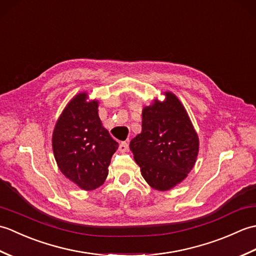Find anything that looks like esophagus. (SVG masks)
Masks as SVG:
<instances>
[{
	"instance_id": "34e87169",
	"label": "esophagus",
	"mask_w": 256,
	"mask_h": 256,
	"mask_svg": "<svg viewBox=\"0 0 256 256\" xmlns=\"http://www.w3.org/2000/svg\"><path fill=\"white\" fill-rule=\"evenodd\" d=\"M118 150H120V152H122V153H124V152H126L128 150V144L126 142H121V143H120Z\"/></svg>"
}]
</instances>
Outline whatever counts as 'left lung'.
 I'll return each instance as SVG.
<instances>
[{
    "mask_svg": "<svg viewBox=\"0 0 256 256\" xmlns=\"http://www.w3.org/2000/svg\"><path fill=\"white\" fill-rule=\"evenodd\" d=\"M165 96L164 102L155 100L143 108L142 133L130 143L143 178L160 192L187 177L199 150L198 135L180 101L170 92Z\"/></svg>",
    "mask_w": 256,
    "mask_h": 256,
    "instance_id": "1",
    "label": "left lung"
}]
</instances>
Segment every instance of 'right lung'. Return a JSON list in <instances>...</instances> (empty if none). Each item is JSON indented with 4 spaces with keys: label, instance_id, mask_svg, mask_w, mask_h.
I'll return each instance as SVG.
<instances>
[{
    "label": "right lung",
    "instance_id": "1",
    "mask_svg": "<svg viewBox=\"0 0 256 256\" xmlns=\"http://www.w3.org/2000/svg\"><path fill=\"white\" fill-rule=\"evenodd\" d=\"M79 94L64 108L52 133V150L59 170L84 190L104 182L112 155L118 148L98 114V101Z\"/></svg>",
    "mask_w": 256,
    "mask_h": 256
}]
</instances>
